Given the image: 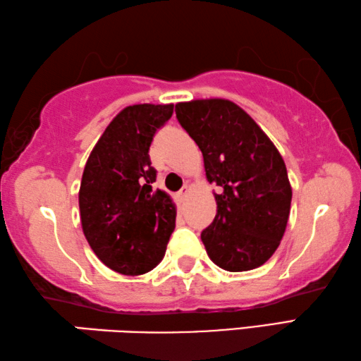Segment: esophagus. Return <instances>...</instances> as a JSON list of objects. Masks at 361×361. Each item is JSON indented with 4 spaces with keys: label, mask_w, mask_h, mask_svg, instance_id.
Returning <instances> with one entry per match:
<instances>
[{
    "label": "esophagus",
    "mask_w": 361,
    "mask_h": 361,
    "mask_svg": "<svg viewBox=\"0 0 361 361\" xmlns=\"http://www.w3.org/2000/svg\"><path fill=\"white\" fill-rule=\"evenodd\" d=\"M188 192H190V188H188L187 185L182 187L180 190L177 192V198H179V201H184V200H185V197L188 195Z\"/></svg>",
    "instance_id": "1"
}]
</instances>
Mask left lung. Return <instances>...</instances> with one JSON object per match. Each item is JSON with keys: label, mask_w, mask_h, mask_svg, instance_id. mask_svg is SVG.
Listing matches in <instances>:
<instances>
[{"label": "left lung", "mask_w": 361, "mask_h": 361, "mask_svg": "<svg viewBox=\"0 0 361 361\" xmlns=\"http://www.w3.org/2000/svg\"><path fill=\"white\" fill-rule=\"evenodd\" d=\"M176 117L198 144L217 214L201 233L207 255L231 273L267 263L286 233L292 187L279 150L247 112L230 99L176 104Z\"/></svg>", "instance_id": "8db88e82"}]
</instances>
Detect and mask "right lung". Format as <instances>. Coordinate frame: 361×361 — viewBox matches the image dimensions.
I'll use <instances>...</instances> for the list:
<instances>
[{
    "label": "right lung",
    "instance_id": "add662e5",
    "mask_svg": "<svg viewBox=\"0 0 361 361\" xmlns=\"http://www.w3.org/2000/svg\"><path fill=\"white\" fill-rule=\"evenodd\" d=\"M174 104H133L120 111L94 144L79 190L84 235L107 268L149 273L163 260L176 226V204L155 190L149 149Z\"/></svg>",
    "mask_w": 361,
    "mask_h": 361
}]
</instances>
